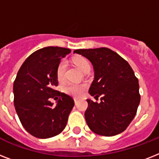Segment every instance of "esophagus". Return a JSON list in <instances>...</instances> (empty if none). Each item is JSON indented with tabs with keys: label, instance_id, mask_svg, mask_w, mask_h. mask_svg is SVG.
Returning <instances> with one entry per match:
<instances>
[{
	"label": "esophagus",
	"instance_id": "obj_1",
	"mask_svg": "<svg viewBox=\"0 0 159 159\" xmlns=\"http://www.w3.org/2000/svg\"><path fill=\"white\" fill-rule=\"evenodd\" d=\"M74 102H75V104H77V98H74Z\"/></svg>",
	"mask_w": 159,
	"mask_h": 159
}]
</instances>
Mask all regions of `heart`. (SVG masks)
I'll use <instances>...</instances> for the list:
<instances>
[{
  "label": "heart",
  "instance_id": "1",
  "mask_svg": "<svg viewBox=\"0 0 159 159\" xmlns=\"http://www.w3.org/2000/svg\"><path fill=\"white\" fill-rule=\"evenodd\" d=\"M76 66L83 72H87L91 68L90 63L88 60L86 59L85 57H75L73 59ZM66 67H67V62L65 60L60 61L57 67L56 70V76L58 82H62L65 77V72H66ZM86 90V86L82 84H75V83H68L65 85L62 91L67 95H69L73 97H80Z\"/></svg>",
  "mask_w": 159,
  "mask_h": 159
}]
</instances>
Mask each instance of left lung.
<instances>
[{
  "instance_id": "8db88e82",
  "label": "left lung",
  "mask_w": 159,
  "mask_h": 159,
  "mask_svg": "<svg viewBox=\"0 0 159 159\" xmlns=\"http://www.w3.org/2000/svg\"><path fill=\"white\" fill-rule=\"evenodd\" d=\"M92 62L94 80L90 95L101 102L87 99L85 119L94 133L114 136L122 133L133 120L140 102L139 80L128 62L110 48L77 49Z\"/></svg>"
}]
</instances>
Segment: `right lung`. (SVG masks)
<instances>
[{
	"instance_id": "add662e5",
	"label": "right lung",
	"mask_w": 159,
	"mask_h": 159,
	"mask_svg": "<svg viewBox=\"0 0 159 159\" xmlns=\"http://www.w3.org/2000/svg\"><path fill=\"white\" fill-rule=\"evenodd\" d=\"M70 52L69 48L53 46L34 52L24 62L14 82L16 113L25 130L36 138L57 135L67 125L74 101L54 87L58 85L57 65ZM50 98L59 99L55 107Z\"/></svg>"
}]
</instances>
